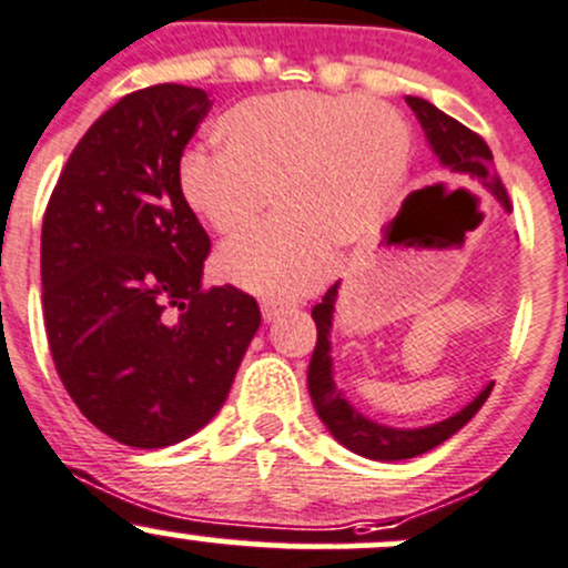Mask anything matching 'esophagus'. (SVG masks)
Returning <instances> with one entry per match:
<instances>
[{"label":"esophagus","instance_id":"esophagus-1","mask_svg":"<svg viewBox=\"0 0 568 568\" xmlns=\"http://www.w3.org/2000/svg\"><path fill=\"white\" fill-rule=\"evenodd\" d=\"M288 310V304H280V302H264L261 304V315H264L266 323H272L274 317H280Z\"/></svg>","mask_w":568,"mask_h":568}]
</instances>
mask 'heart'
I'll return each instance as SVG.
<instances>
[{"label": "heart", "instance_id": "1", "mask_svg": "<svg viewBox=\"0 0 568 568\" xmlns=\"http://www.w3.org/2000/svg\"><path fill=\"white\" fill-rule=\"evenodd\" d=\"M217 136L223 151L185 155L180 189L229 242L264 221L274 193L283 217L217 258L223 277L264 296L317 288L334 266V245L379 226L409 164L407 121L372 97H258L229 110Z\"/></svg>", "mask_w": 568, "mask_h": 568}]
</instances>
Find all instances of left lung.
Segmentation results:
<instances>
[{
    "label": "left lung",
    "mask_w": 568,
    "mask_h": 568,
    "mask_svg": "<svg viewBox=\"0 0 568 568\" xmlns=\"http://www.w3.org/2000/svg\"><path fill=\"white\" fill-rule=\"evenodd\" d=\"M407 104L415 110L420 126L426 129L428 142H432L434 153L439 155L442 164L450 172H456L460 180H469V183L479 185V189H488L504 207L513 210L509 193L504 189L501 178H498L494 166V153H490L488 142H485L477 132H471L469 126L456 121V118L447 115V112L436 110L432 102H426V99L407 97ZM336 288H339V283H334L332 288L326 291V296H323V302H317L313 307L317 342L313 358H310L307 385L317 417L326 423V428L334 434V439L339 442V445H345L347 450L372 460L415 458L434 450V447L442 445L445 439H450L458 428H464L466 423L477 415V409L483 407L485 398L490 396L494 385H488V388H485L469 407L460 409L458 415L447 417V420L442 423H434V426L428 428H413V432L385 428L379 426V423L369 420V417L355 413L351 404L342 398L339 390H336L332 377V355H328L332 353V342H328V332H332Z\"/></svg>",
    "instance_id": "1"
}]
</instances>
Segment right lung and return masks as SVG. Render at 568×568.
<instances>
[{"instance_id": "right-lung-1", "label": "right lung", "mask_w": 568, "mask_h": 568, "mask_svg": "<svg viewBox=\"0 0 568 568\" xmlns=\"http://www.w3.org/2000/svg\"><path fill=\"white\" fill-rule=\"evenodd\" d=\"M210 97L159 83L126 93L74 145L42 217V313L55 372L102 434L166 447L223 407L258 302L204 288L210 236L180 159Z\"/></svg>"}]
</instances>
